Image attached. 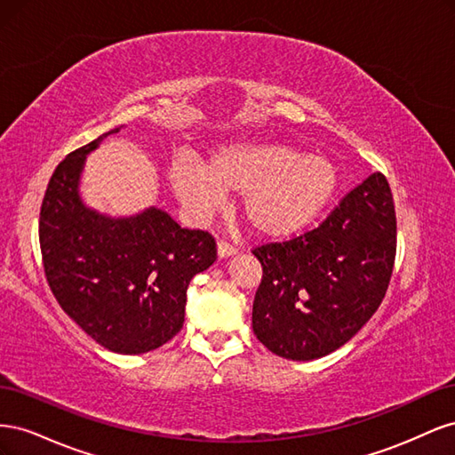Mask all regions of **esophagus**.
Wrapping results in <instances>:
<instances>
[{
	"label": "esophagus",
	"mask_w": 455,
	"mask_h": 455,
	"mask_svg": "<svg viewBox=\"0 0 455 455\" xmlns=\"http://www.w3.org/2000/svg\"><path fill=\"white\" fill-rule=\"evenodd\" d=\"M216 249H218V256L220 258H229L233 254H237V246H233V244L224 243V241H220Z\"/></svg>",
	"instance_id": "1"
}]
</instances>
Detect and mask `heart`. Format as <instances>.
Returning <instances> with one entry per match:
<instances>
[{"instance_id": "1", "label": "heart", "mask_w": 455, "mask_h": 455, "mask_svg": "<svg viewBox=\"0 0 455 455\" xmlns=\"http://www.w3.org/2000/svg\"><path fill=\"white\" fill-rule=\"evenodd\" d=\"M169 182L186 211L204 220L222 209L228 194L243 196L244 222L258 235L283 239L306 229L334 197L332 161L281 142H237L216 149L209 161L178 157Z\"/></svg>"}]
</instances>
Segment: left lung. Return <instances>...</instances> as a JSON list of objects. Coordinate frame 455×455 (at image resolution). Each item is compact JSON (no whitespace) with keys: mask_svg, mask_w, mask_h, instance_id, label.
Listing matches in <instances>:
<instances>
[{"mask_svg":"<svg viewBox=\"0 0 455 455\" xmlns=\"http://www.w3.org/2000/svg\"><path fill=\"white\" fill-rule=\"evenodd\" d=\"M395 252L393 194L374 172L319 228L252 251L264 271L252 306L256 338L291 361L339 349L379 307Z\"/></svg>","mask_w":455,"mask_h":455,"instance_id":"8db88e82","label":"left lung"}]
</instances>
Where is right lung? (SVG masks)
Wrapping results in <instances>:
<instances>
[{"label":"right lung","instance_id":"add662e5","mask_svg":"<svg viewBox=\"0 0 455 455\" xmlns=\"http://www.w3.org/2000/svg\"><path fill=\"white\" fill-rule=\"evenodd\" d=\"M119 131L72 151L54 169L39 212V246L47 283L68 316L102 347L140 355L180 332L189 281L214 264L216 243L156 206L114 218L84 203L87 156Z\"/></svg>","mask_w":455,"mask_h":455}]
</instances>
